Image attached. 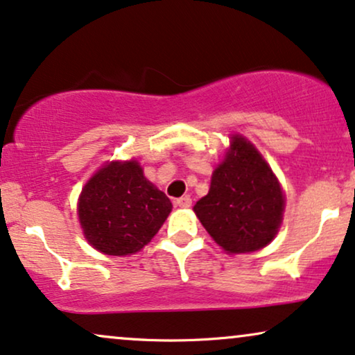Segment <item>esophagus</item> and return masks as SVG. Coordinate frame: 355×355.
Masks as SVG:
<instances>
[{
  "label": "esophagus",
  "mask_w": 355,
  "mask_h": 355,
  "mask_svg": "<svg viewBox=\"0 0 355 355\" xmlns=\"http://www.w3.org/2000/svg\"><path fill=\"white\" fill-rule=\"evenodd\" d=\"M175 206H178V208H190L191 198L190 196H182V198H177L175 200Z\"/></svg>",
  "instance_id": "esophagus-1"
}]
</instances>
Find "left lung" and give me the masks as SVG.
Returning <instances> with one entry per match:
<instances>
[{
  "mask_svg": "<svg viewBox=\"0 0 355 355\" xmlns=\"http://www.w3.org/2000/svg\"><path fill=\"white\" fill-rule=\"evenodd\" d=\"M285 201L266 160L244 137H232L230 152L211 177L208 195L193 211L224 250L254 252L275 237Z\"/></svg>",
  "mask_w": 355,
  "mask_h": 355,
  "instance_id": "obj_1",
  "label": "left lung"
}]
</instances>
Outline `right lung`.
I'll return each instance as SVG.
<instances>
[{
	"label": "right lung",
	"instance_id": "1",
	"mask_svg": "<svg viewBox=\"0 0 355 355\" xmlns=\"http://www.w3.org/2000/svg\"><path fill=\"white\" fill-rule=\"evenodd\" d=\"M170 211V200L147 180L136 160L105 165L89 178L78 200L85 237L107 255L141 250Z\"/></svg>",
	"mask_w": 355,
	"mask_h": 355
}]
</instances>
